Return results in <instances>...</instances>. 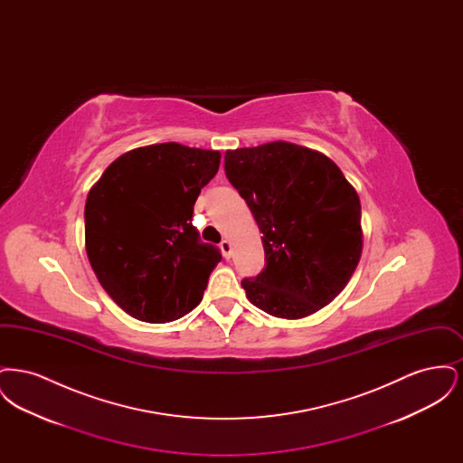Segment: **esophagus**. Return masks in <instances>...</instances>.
<instances>
[{
  "label": "esophagus",
  "instance_id": "esophagus-1",
  "mask_svg": "<svg viewBox=\"0 0 463 463\" xmlns=\"http://www.w3.org/2000/svg\"><path fill=\"white\" fill-rule=\"evenodd\" d=\"M221 250L222 253H223V257H225V259H229V257H231V253H232V244H231L229 240H223V241L221 242Z\"/></svg>",
  "mask_w": 463,
  "mask_h": 463
}]
</instances>
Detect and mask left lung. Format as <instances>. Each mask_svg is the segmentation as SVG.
I'll return each instance as SVG.
<instances>
[{
    "label": "left lung",
    "instance_id": "obj_1",
    "mask_svg": "<svg viewBox=\"0 0 463 463\" xmlns=\"http://www.w3.org/2000/svg\"><path fill=\"white\" fill-rule=\"evenodd\" d=\"M225 174L250 206L264 270L242 279L246 298L281 319H302L347 287L363 251L361 203L328 156L285 140L225 153Z\"/></svg>",
    "mask_w": 463,
    "mask_h": 463
}]
</instances>
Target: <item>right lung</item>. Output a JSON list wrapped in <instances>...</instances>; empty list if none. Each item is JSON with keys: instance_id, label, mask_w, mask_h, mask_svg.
Here are the masks:
<instances>
[{"instance_id": "obj_1", "label": "right lung", "mask_w": 463, "mask_h": 463, "mask_svg": "<svg viewBox=\"0 0 463 463\" xmlns=\"http://www.w3.org/2000/svg\"><path fill=\"white\" fill-rule=\"evenodd\" d=\"M221 153L176 142L114 159L85 204V248L99 283L138 321L168 323L198 306L222 260L191 223Z\"/></svg>"}]
</instances>
